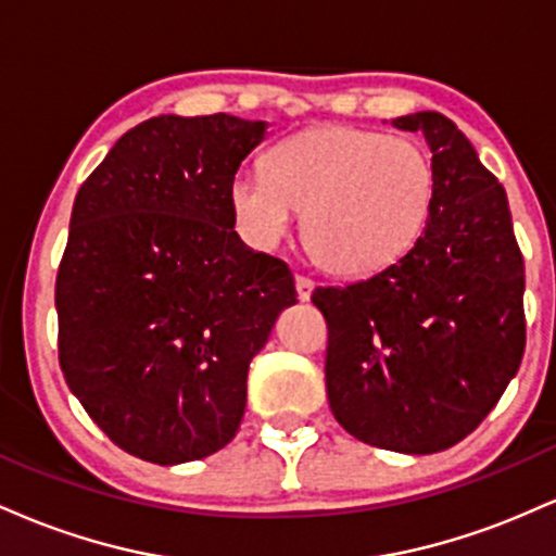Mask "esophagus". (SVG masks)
<instances>
[{"label":"esophagus","mask_w":556,"mask_h":556,"mask_svg":"<svg viewBox=\"0 0 556 556\" xmlns=\"http://www.w3.org/2000/svg\"><path fill=\"white\" fill-rule=\"evenodd\" d=\"M295 290H298V298L303 300V303H308L311 292H314V282H311L308 277H295Z\"/></svg>","instance_id":"1"}]
</instances>
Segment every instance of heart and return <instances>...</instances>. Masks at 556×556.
Wrapping results in <instances>:
<instances>
[{
  "label": "heart",
  "instance_id": "obj_1",
  "mask_svg": "<svg viewBox=\"0 0 556 556\" xmlns=\"http://www.w3.org/2000/svg\"><path fill=\"white\" fill-rule=\"evenodd\" d=\"M433 167L410 138L327 125L282 140L266 172H238L229 206L242 238L274 251L305 214V245L327 269L366 277L400 261L424 232Z\"/></svg>",
  "mask_w": 556,
  "mask_h": 556
}]
</instances>
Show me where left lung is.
Returning <instances> with one entry per match:
<instances>
[{
  "label": "left lung",
  "mask_w": 556,
  "mask_h": 556,
  "mask_svg": "<svg viewBox=\"0 0 556 556\" xmlns=\"http://www.w3.org/2000/svg\"><path fill=\"white\" fill-rule=\"evenodd\" d=\"M424 132L433 201L416 245L374 277L318 287L327 394L361 442L433 455L489 416L526 350V266L507 193L439 112L392 119Z\"/></svg>",
  "instance_id": "left-lung-1"
}]
</instances>
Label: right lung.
<instances>
[{
    "label": "right lung",
    "mask_w": 556,
    "mask_h": 556,
    "mask_svg": "<svg viewBox=\"0 0 556 556\" xmlns=\"http://www.w3.org/2000/svg\"><path fill=\"white\" fill-rule=\"evenodd\" d=\"M266 127L151 117L75 195L54 292L60 366L93 424L140 460L180 465L232 442L248 366L298 303L287 264L248 248L229 206Z\"/></svg>",
    "instance_id": "add662e5"
}]
</instances>
